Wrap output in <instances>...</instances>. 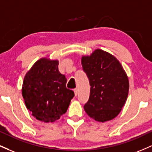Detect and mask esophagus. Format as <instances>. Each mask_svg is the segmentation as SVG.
<instances>
[{"label": "esophagus", "mask_w": 152, "mask_h": 152, "mask_svg": "<svg viewBox=\"0 0 152 152\" xmlns=\"http://www.w3.org/2000/svg\"><path fill=\"white\" fill-rule=\"evenodd\" d=\"M74 94L75 96H77L78 95V88H74Z\"/></svg>", "instance_id": "1"}]
</instances>
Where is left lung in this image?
<instances>
[{
	"label": "left lung",
	"instance_id": "8db88e82",
	"mask_svg": "<svg viewBox=\"0 0 152 152\" xmlns=\"http://www.w3.org/2000/svg\"><path fill=\"white\" fill-rule=\"evenodd\" d=\"M81 64L91 86L85 111L98 122L115 118L129 92L128 78L120 63L109 53L96 49L90 56H83Z\"/></svg>",
	"mask_w": 152,
	"mask_h": 152
}]
</instances>
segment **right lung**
Instances as JSON below:
<instances>
[{
    "label": "right lung",
    "instance_id": "add662e5",
    "mask_svg": "<svg viewBox=\"0 0 152 152\" xmlns=\"http://www.w3.org/2000/svg\"><path fill=\"white\" fill-rule=\"evenodd\" d=\"M58 61L38 60L25 75L22 94L25 105L36 119L54 122L66 112L74 92L66 86V78Z\"/></svg>",
    "mask_w": 152,
    "mask_h": 152
}]
</instances>
